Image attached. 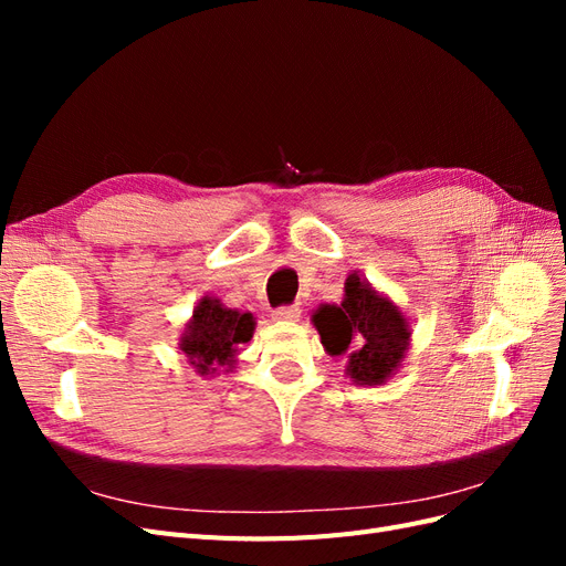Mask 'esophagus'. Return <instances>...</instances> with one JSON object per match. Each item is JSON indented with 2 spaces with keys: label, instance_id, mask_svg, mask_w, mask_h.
Listing matches in <instances>:
<instances>
[{
  "label": "esophagus",
  "instance_id": "1",
  "mask_svg": "<svg viewBox=\"0 0 566 566\" xmlns=\"http://www.w3.org/2000/svg\"><path fill=\"white\" fill-rule=\"evenodd\" d=\"M300 316H302L300 306H281V310L271 314V318L279 323H295V321H300Z\"/></svg>",
  "mask_w": 566,
  "mask_h": 566
}]
</instances>
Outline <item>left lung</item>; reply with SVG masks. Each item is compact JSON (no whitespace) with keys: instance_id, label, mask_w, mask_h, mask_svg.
I'll return each mask as SVG.
<instances>
[{"instance_id":"obj_1","label":"left lung","mask_w":566,"mask_h":566,"mask_svg":"<svg viewBox=\"0 0 566 566\" xmlns=\"http://www.w3.org/2000/svg\"><path fill=\"white\" fill-rule=\"evenodd\" d=\"M321 345L345 361L352 385H385L410 349V323L403 312L358 273L345 281L339 304H321L312 314Z\"/></svg>"}]
</instances>
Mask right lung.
<instances>
[{
    "label": "right lung",
    "mask_w": 566,
    "mask_h": 566,
    "mask_svg": "<svg viewBox=\"0 0 566 566\" xmlns=\"http://www.w3.org/2000/svg\"><path fill=\"white\" fill-rule=\"evenodd\" d=\"M254 316L250 312L229 310L221 300L205 295L193 306V316L184 323L179 349L200 378L233 373L238 354L254 335Z\"/></svg>",
    "instance_id": "right-lung-1"
}]
</instances>
